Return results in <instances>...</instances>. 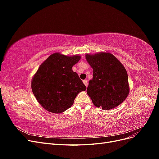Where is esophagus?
I'll use <instances>...</instances> for the list:
<instances>
[{"label":"esophagus","instance_id":"obj_1","mask_svg":"<svg viewBox=\"0 0 159 159\" xmlns=\"http://www.w3.org/2000/svg\"><path fill=\"white\" fill-rule=\"evenodd\" d=\"M83 82H84V84H85V85L86 86V87H88V80H84L83 81Z\"/></svg>","mask_w":159,"mask_h":159}]
</instances>
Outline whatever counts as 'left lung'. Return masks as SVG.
Listing matches in <instances>:
<instances>
[{
  "label": "left lung",
  "mask_w": 159,
  "mask_h": 159,
  "mask_svg": "<svg viewBox=\"0 0 159 159\" xmlns=\"http://www.w3.org/2000/svg\"><path fill=\"white\" fill-rule=\"evenodd\" d=\"M93 68V79L89 81L87 93L96 107L111 109L124 102L129 92L127 72L110 53L86 54Z\"/></svg>",
  "instance_id": "obj_1"
}]
</instances>
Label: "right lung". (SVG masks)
<instances>
[{"mask_svg": "<svg viewBox=\"0 0 159 159\" xmlns=\"http://www.w3.org/2000/svg\"><path fill=\"white\" fill-rule=\"evenodd\" d=\"M80 60V56L55 53L40 66L31 86L35 98L45 109L54 113L64 112L73 105L77 95L86 90L78 74L72 71Z\"/></svg>", "mask_w": 159, "mask_h": 159, "instance_id": "right-lung-1", "label": "right lung"}]
</instances>
